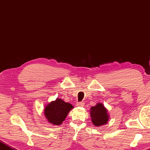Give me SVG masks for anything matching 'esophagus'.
<instances>
[{
    "label": "esophagus",
    "instance_id": "esophagus-1",
    "mask_svg": "<svg viewBox=\"0 0 150 150\" xmlns=\"http://www.w3.org/2000/svg\"><path fill=\"white\" fill-rule=\"evenodd\" d=\"M77 105H78V106H79V107H82V106L84 105V103H83V102H78V103H77Z\"/></svg>",
    "mask_w": 150,
    "mask_h": 150
}]
</instances>
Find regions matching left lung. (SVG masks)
Here are the masks:
<instances>
[{
  "label": "left lung",
  "mask_w": 150,
  "mask_h": 150,
  "mask_svg": "<svg viewBox=\"0 0 150 150\" xmlns=\"http://www.w3.org/2000/svg\"><path fill=\"white\" fill-rule=\"evenodd\" d=\"M91 117L93 124L98 127L108 123L109 115L104 105L98 103L91 108Z\"/></svg>",
  "instance_id": "1"
}]
</instances>
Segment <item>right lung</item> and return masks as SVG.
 Here are the masks:
<instances>
[{
  "mask_svg": "<svg viewBox=\"0 0 150 150\" xmlns=\"http://www.w3.org/2000/svg\"><path fill=\"white\" fill-rule=\"evenodd\" d=\"M73 108L72 104L57 98L45 107L44 114L50 124L58 126L65 120L67 114Z\"/></svg>",
  "mask_w": 150,
  "mask_h": 150,
  "instance_id": "add662e5",
  "label": "right lung"
}]
</instances>
